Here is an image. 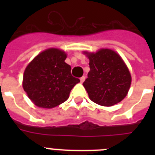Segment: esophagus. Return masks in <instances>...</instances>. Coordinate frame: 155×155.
Listing matches in <instances>:
<instances>
[{
    "instance_id": "1",
    "label": "esophagus",
    "mask_w": 155,
    "mask_h": 155,
    "mask_svg": "<svg viewBox=\"0 0 155 155\" xmlns=\"http://www.w3.org/2000/svg\"><path fill=\"white\" fill-rule=\"evenodd\" d=\"M84 80H85V76H82V77L80 78V82H81V83L84 82Z\"/></svg>"
}]
</instances>
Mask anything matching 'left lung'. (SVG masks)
Here are the masks:
<instances>
[{"label":"left lung","mask_w":155,"mask_h":155,"mask_svg":"<svg viewBox=\"0 0 155 155\" xmlns=\"http://www.w3.org/2000/svg\"><path fill=\"white\" fill-rule=\"evenodd\" d=\"M85 54L89 58L90 71L83 85L91 101L103 106L121 101L131 84V75L122 58L109 49Z\"/></svg>","instance_id":"obj_1"}]
</instances>
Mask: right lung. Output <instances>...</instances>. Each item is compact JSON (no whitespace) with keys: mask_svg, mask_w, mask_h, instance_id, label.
Wrapping results in <instances>:
<instances>
[{"mask_svg":"<svg viewBox=\"0 0 155 155\" xmlns=\"http://www.w3.org/2000/svg\"><path fill=\"white\" fill-rule=\"evenodd\" d=\"M65 52L55 48L38 54L26 67L22 86L35 105L51 108L66 101L71 90L80 82L66 63Z\"/></svg>","mask_w":155,"mask_h":155,"instance_id":"obj_1","label":"right lung"}]
</instances>
